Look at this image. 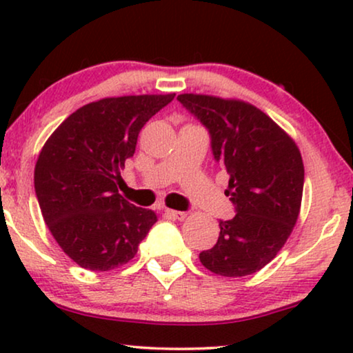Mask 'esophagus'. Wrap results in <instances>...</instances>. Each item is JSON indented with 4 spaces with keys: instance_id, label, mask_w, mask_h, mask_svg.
I'll use <instances>...</instances> for the list:
<instances>
[{
    "instance_id": "1",
    "label": "esophagus",
    "mask_w": 353,
    "mask_h": 353,
    "mask_svg": "<svg viewBox=\"0 0 353 353\" xmlns=\"http://www.w3.org/2000/svg\"><path fill=\"white\" fill-rule=\"evenodd\" d=\"M165 215L170 216L173 220H185L186 219V214L185 212H180V210H172V209H165Z\"/></svg>"
}]
</instances>
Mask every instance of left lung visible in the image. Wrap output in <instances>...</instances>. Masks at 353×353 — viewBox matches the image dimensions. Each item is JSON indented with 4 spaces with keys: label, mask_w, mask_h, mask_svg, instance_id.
<instances>
[{
    "label": "left lung",
    "mask_w": 353,
    "mask_h": 353,
    "mask_svg": "<svg viewBox=\"0 0 353 353\" xmlns=\"http://www.w3.org/2000/svg\"><path fill=\"white\" fill-rule=\"evenodd\" d=\"M178 101L209 130L214 159L230 175L225 191L236 215L220 221L214 248L201 263L220 276H245L263 268L292 233L303 191V162L292 138L255 105L207 94Z\"/></svg>",
    "instance_id": "left-lung-1"
}]
</instances>
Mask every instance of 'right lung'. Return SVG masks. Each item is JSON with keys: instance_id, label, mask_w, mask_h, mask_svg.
<instances>
[{"instance_id": "obj_1", "label": "right lung", "mask_w": 353, "mask_h": 353, "mask_svg": "<svg viewBox=\"0 0 353 353\" xmlns=\"http://www.w3.org/2000/svg\"><path fill=\"white\" fill-rule=\"evenodd\" d=\"M172 94L104 98L70 114L48 138L35 165L43 219L81 268L109 272L128 263L157 221L119 194L120 168L138 134Z\"/></svg>"}]
</instances>
